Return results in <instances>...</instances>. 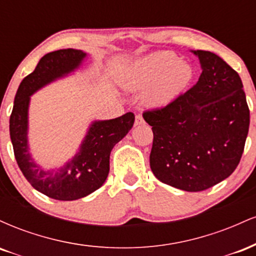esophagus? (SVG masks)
Masks as SVG:
<instances>
[{"label":"esophagus","instance_id":"obj_1","mask_svg":"<svg viewBox=\"0 0 256 256\" xmlns=\"http://www.w3.org/2000/svg\"><path fill=\"white\" fill-rule=\"evenodd\" d=\"M143 124H144V119H143L140 116H136V120H134V126L143 125Z\"/></svg>","mask_w":256,"mask_h":256}]
</instances>
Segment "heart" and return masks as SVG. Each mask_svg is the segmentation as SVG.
Returning <instances> with one entry per match:
<instances>
[{
	"instance_id": "obj_1",
	"label": "heart",
	"mask_w": 256,
	"mask_h": 256,
	"mask_svg": "<svg viewBox=\"0 0 256 256\" xmlns=\"http://www.w3.org/2000/svg\"><path fill=\"white\" fill-rule=\"evenodd\" d=\"M194 79V70L177 55L170 52H155L138 58L120 78L122 88L140 91L146 106L162 108L172 104Z\"/></svg>"
}]
</instances>
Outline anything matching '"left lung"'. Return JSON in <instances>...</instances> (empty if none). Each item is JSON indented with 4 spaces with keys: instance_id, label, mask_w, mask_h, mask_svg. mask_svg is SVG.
Wrapping results in <instances>:
<instances>
[{
    "instance_id": "obj_1",
    "label": "left lung",
    "mask_w": 256,
    "mask_h": 256,
    "mask_svg": "<svg viewBox=\"0 0 256 256\" xmlns=\"http://www.w3.org/2000/svg\"><path fill=\"white\" fill-rule=\"evenodd\" d=\"M192 52L202 68L198 83L143 118L154 134L149 160L155 177L196 192L236 170L248 136L249 108L238 73L214 52Z\"/></svg>"
}]
</instances>
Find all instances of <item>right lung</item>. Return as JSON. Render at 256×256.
<instances>
[{"mask_svg": "<svg viewBox=\"0 0 256 256\" xmlns=\"http://www.w3.org/2000/svg\"><path fill=\"white\" fill-rule=\"evenodd\" d=\"M86 58L78 49H60L46 54L22 79L14 98L10 134L16 160L22 174L37 192L58 201H73L101 188L110 173L112 149L131 130L134 113L91 122L77 154L62 166L44 170L31 156L28 146V107L31 96L46 85L77 71Z\"/></svg>", "mask_w": 256, "mask_h": 256, "instance_id": "obj_1", "label": "right lung"}]
</instances>
